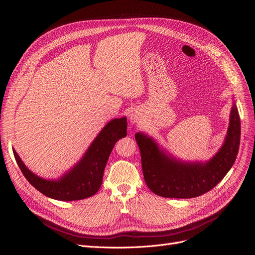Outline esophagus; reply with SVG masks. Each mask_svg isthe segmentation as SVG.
I'll list each match as a JSON object with an SVG mask.
<instances>
[{"label":"esophagus","mask_w":255,"mask_h":255,"mask_svg":"<svg viewBox=\"0 0 255 255\" xmlns=\"http://www.w3.org/2000/svg\"><path fill=\"white\" fill-rule=\"evenodd\" d=\"M141 120V115L138 112H132L130 114V121L133 123L138 122V121Z\"/></svg>","instance_id":"esophagus-1"}]
</instances>
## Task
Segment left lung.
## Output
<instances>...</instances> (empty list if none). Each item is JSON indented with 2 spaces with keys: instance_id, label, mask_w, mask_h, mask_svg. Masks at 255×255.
Listing matches in <instances>:
<instances>
[{
  "instance_id": "left-lung-1",
  "label": "left lung",
  "mask_w": 255,
  "mask_h": 255,
  "mask_svg": "<svg viewBox=\"0 0 255 255\" xmlns=\"http://www.w3.org/2000/svg\"><path fill=\"white\" fill-rule=\"evenodd\" d=\"M241 136V121L236 104L231 112L225 142L207 163H182L167 157L155 141L136 133L142 173L146 186L155 194L168 198H192L213 189L235 163Z\"/></svg>"
}]
</instances>
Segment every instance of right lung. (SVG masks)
I'll return each instance as SVG.
<instances>
[{
  "instance_id": "right-lung-1",
  "label": "right lung",
  "mask_w": 255,
  "mask_h": 255,
  "mask_svg": "<svg viewBox=\"0 0 255 255\" xmlns=\"http://www.w3.org/2000/svg\"><path fill=\"white\" fill-rule=\"evenodd\" d=\"M127 135V119H115L107 124L93 141L84 158L58 181H47L25 167L13 150L16 162L28 182L43 195L58 200H78L95 194L102 184L107 160L116 142Z\"/></svg>"
}]
</instances>
